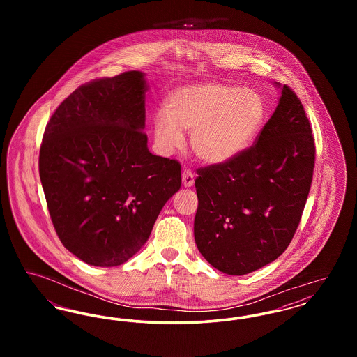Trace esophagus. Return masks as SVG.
Here are the masks:
<instances>
[{
  "mask_svg": "<svg viewBox=\"0 0 357 357\" xmlns=\"http://www.w3.org/2000/svg\"><path fill=\"white\" fill-rule=\"evenodd\" d=\"M182 182L186 187H191L194 185V172L191 170H183L182 172Z\"/></svg>",
  "mask_w": 357,
  "mask_h": 357,
  "instance_id": "1",
  "label": "esophagus"
}]
</instances>
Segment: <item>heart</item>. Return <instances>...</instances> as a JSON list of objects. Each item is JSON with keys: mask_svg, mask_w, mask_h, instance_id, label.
I'll return each instance as SVG.
<instances>
[{"mask_svg": "<svg viewBox=\"0 0 357 357\" xmlns=\"http://www.w3.org/2000/svg\"><path fill=\"white\" fill-rule=\"evenodd\" d=\"M268 115L265 99L253 89L225 83L176 88L166 99V112L153 115V139L165 153L185 144L208 165H225L243 153L262 130Z\"/></svg>", "mask_w": 357, "mask_h": 357, "instance_id": "heart-1", "label": "heart"}]
</instances>
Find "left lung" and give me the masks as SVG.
<instances>
[{"mask_svg":"<svg viewBox=\"0 0 357 357\" xmlns=\"http://www.w3.org/2000/svg\"><path fill=\"white\" fill-rule=\"evenodd\" d=\"M314 158L305 109L284 85L255 144L229 163L198 169L194 238L204 259L242 275L282 255L305 207Z\"/></svg>","mask_w":357,"mask_h":357,"instance_id":"8db88e82","label":"left lung"}]
</instances>
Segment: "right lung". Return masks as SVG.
Listing matches in <instances>:
<instances>
[{"label": "right lung", "mask_w": 357, "mask_h": 357, "mask_svg": "<svg viewBox=\"0 0 357 357\" xmlns=\"http://www.w3.org/2000/svg\"><path fill=\"white\" fill-rule=\"evenodd\" d=\"M144 73L80 85L45 127L38 171L54 230L92 266H118L181 188V163L149 151Z\"/></svg>", "instance_id": "1"}]
</instances>
